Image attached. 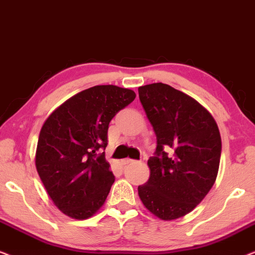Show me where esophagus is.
I'll return each instance as SVG.
<instances>
[{
    "label": "esophagus",
    "instance_id": "1",
    "mask_svg": "<svg viewBox=\"0 0 255 255\" xmlns=\"http://www.w3.org/2000/svg\"><path fill=\"white\" fill-rule=\"evenodd\" d=\"M132 162H135L134 160H132V159H123L122 160V165H128V163H132Z\"/></svg>",
    "mask_w": 255,
    "mask_h": 255
}]
</instances>
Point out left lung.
Here are the masks:
<instances>
[{"instance_id": "left-lung-1", "label": "left lung", "mask_w": 255, "mask_h": 255, "mask_svg": "<svg viewBox=\"0 0 255 255\" xmlns=\"http://www.w3.org/2000/svg\"><path fill=\"white\" fill-rule=\"evenodd\" d=\"M156 135L149 179L138 187L144 207L162 221L193 211L214 186L222 139L211 114L196 100L165 83L138 88Z\"/></svg>"}]
</instances>
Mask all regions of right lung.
Wrapping results in <instances>:
<instances>
[{
    "mask_svg": "<svg viewBox=\"0 0 255 255\" xmlns=\"http://www.w3.org/2000/svg\"><path fill=\"white\" fill-rule=\"evenodd\" d=\"M134 97L131 89L95 86L72 96L45 121L38 138L36 168L62 214L87 219L104 204L115 181L103 152L108 128Z\"/></svg>",
    "mask_w": 255,
    "mask_h": 255,
    "instance_id": "1",
    "label": "right lung"
}]
</instances>
